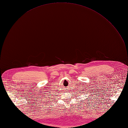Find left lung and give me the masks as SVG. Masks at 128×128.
Masks as SVG:
<instances>
[{
  "label": "left lung",
  "mask_w": 128,
  "mask_h": 128,
  "mask_svg": "<svg viewBox=\"0 0 128 128\" xmlns=\"http://www.w3.org/2000/svg\"><path fill=\"white\" fill-rule=\"evenodd\" d=\"M90 93H91V92H90ZM91 95L92 96H93V94H91ZM89 98H90V97H89ZM89 100H88V101H89Z\"/></svg>",
  "instance_id": "1"
}]
</instances>
